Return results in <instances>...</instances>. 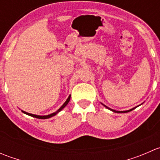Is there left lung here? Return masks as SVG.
<instances>
[{
  "mask_svg": "<svg viewBox=\"0 0 160 160\" xmlns=\"http://www.w3.org/2000/svg\"><path fill=\"white\" fill-rule=\"evenodd\" d=\"M103 105L104 106V107H106L108 109H109V110H111V111H112L113 112H115V113H127V112H129V111H132V110H134V109L135 108H137V107H135V108H132V109H130V110H128V111H115V110H113V109H111V108H109L108 107H107V106H105L104 105V104H103Z\"/></svg>",
  "mask_w": 160,
  "mask_h": 160,
  "instance_id": "obj_1",
  "label": "left lung"
}]
</instances>
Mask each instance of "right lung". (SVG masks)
Returning <instances> with one entry per match:
<instances>
[{"mask_svg": "<svg viewBox=\"0 0 160 160\" xmlns=\"http://www.w3.org/2000/svg\"><path fill=\"white\" fill-rule=\"evenodd\" d=\"M70 96H69V98H67V101H65V103H64V104H62V106H61L60 108H59V110L56 111V112L52 113V114H48V115H43V116H42V115H36V114H30V113H28V112H25V111H22V112L24 113V114H28V115L32 116V117L36 118H39V119H46V118H51V117H52V116L56 115V114H58V113H59V111H62V109H63L64 108H65L66 106L67 105V104H68V103H69V101H70Z\"/></svg>", "mask_w": 160, "mask_h": 160, "instance_id": "right-lung-1", "label": "right lung"}]
</instances>
